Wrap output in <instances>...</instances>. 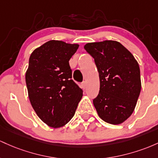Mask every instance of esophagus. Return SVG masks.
I'll list each match as a JSON object with an SVG mask.
<instances>
[{
  "label": "esophagus",
  "mask_w": 158,
  "mask_h": 158,
  "mask_svg": "<svg viewBox=\"0 0 158 158\" xmlns=\"http://www.w3.org/2000/svg\"><path fill=\"white\" fill-rule=\"evenodd\" d=\"M86 86H87V84H86V81H84V82L82 83V87L84 89H86Z\"/></svg>",
  "instance_id": "1"
}]
</instances>
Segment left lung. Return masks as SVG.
Segmentation results:
<instances>
[{
    "instance_id": "1",
    "label": "left lung",
    "mask_w": 158,
    "mask_h": 158,
    "mask_svg": "<svg viewBox=\"0 0 158 158\" xmlns=\"http://www.w3.org/2000/svg\"><path fill=\"white\" fill-rule=\"evenodd\" d=\"M84 49L95 60L100 90L93 104L99 117L119 125L135 109L141 90L139 66L133 54L118 42H90Z\"/></svg>"
}]
</instances>
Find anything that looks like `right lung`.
Wrapping results in <instances>:
<instances>
[{
  "instance_id": "1",
  "label": "right lung",
  "mask_w": 158,
  "mask_h": 158,
  "mask_svg": "<svg viewBox=\"0 0 158 158\" xmlns=\"http://www.w3.org/2000/svg\"><path fill=\"white\" fill-rule=\"evenodd\" d=\"M77 44L50 40L32 52L25 81L37 116L51 127H61L73 117L83 90L72 80L69 60Z\"/></svg>"
}]
</instances>
